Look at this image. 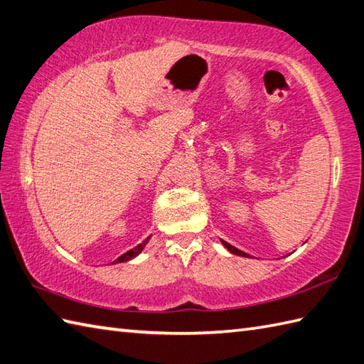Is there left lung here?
I'll list each match as a JSON object with an SVG mask.
<instances>
[{"label":"left lung","mask_w":364,"mask_h":364,"mask_svg":"<svg viewBox=\"0 0 364 364\" xmlns=\"http://www.w3.org/2000/svg\"><path fill=\"white\" fill-rule=\"evenodd\" d=\"M221 243L224 245V247L229 250V252H232V254H235V255H240V257H249V254H246V252H243V250H240V249H237L235 246H232V245H229L228 241H223L221 240Z\"/></svg>","instance_id":"1"}]
</instances>
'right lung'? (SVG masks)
Masks as SVG:
<instances>
[{
    "label": "right lung",
    "instance_id": "add662e5",
    "mask_svg": "<svg viewBox=\"0 0 364 364\" xmlns=\"http://www.w3.org/2000/svg\"><path fill=\"white\" fill-rule=\"evenodd\" d=\"M148 241H149V237H148L146 240H144L143 243H140L139 246H135V247H134V249H131V250H127V252H124L123 255L118 257L117 260H114V262H112V263L115 264V263H123V262H127V260H132V258H134V257H136V255H139V254L141 252V250H143V247L148 245Z\"/></svg>",
    "mask_w": 364,
    "mask_h": 364
}]
</instances>
